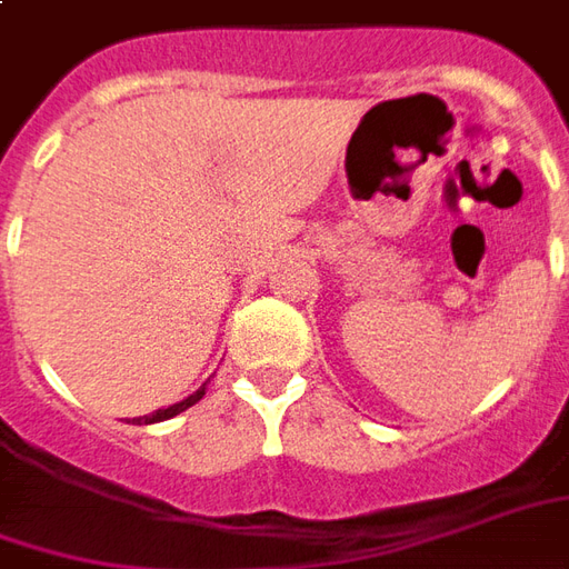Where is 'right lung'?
<instances>
[{
    "instance_id": "obj_1",
    "label": "right lung",
    "mask_w": 569,
    "mask_h": 569,
    "mask_svg": "<svg viewBox=\"0 0 569 569\" xmlns=\"http://www.w3.org/2000/svg\"><path fill=\"white\" fill-rule=\"evenodd\" d=\"M206 385H209V381H202L200 388H197V391H193V395H190V397H184L181 403H172V407L157 409V412H150V416H141V419H138V425H141V422H144V425L162 422V419H172V416H178V412H184V409L193 407L197 400H202V395H206Z\"/></svg>"
}]
</instances>
